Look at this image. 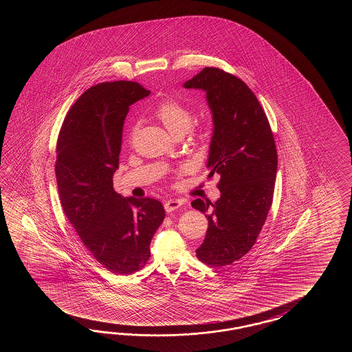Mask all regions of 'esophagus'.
<instances>
[{
    "label": "esophagus",
    "mask_w": 352,
    "mask_h": 352,
    "mask_svg": "<svg viewBox=\"0 0 352 352\" xmlns=\"http://www.w3.org/2000/svg\"><path fill=\"white\" fill-rule=\"evenodd\" d=\"M181 205H182V204H181V201H179V200L170 199V200H167V201L165 202V210L167 212H173L175 210L181 208Z\"/></svg>",
    "instance_id": "obj_1"
}]
</instances>
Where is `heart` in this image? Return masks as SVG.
Returning a JSON list of instances; mask_svg holds the SVG:
<instances>
[{
  "mask_svg": "<svg viewBox=\"0 0 352 352\" xmlns=\"http://www.w3.org/2000/svg\"><path fill=\"white\" fill-rule=\"evenodd\" d=\"M156 117L164 123L171 135L181 129H188L192 123L190 111L175 99H166L161 102L156 109Z\"/></svg>",
  "mask_w": 352,
  "mask_h": 352,
  "instance_id": "b5f03b06",
  "label": "heart"
}]
</instances>
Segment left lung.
<instances>
[{
    "label": "left lung",
    "instance_id": "obj_1",
    "mask_svg": "<svg viewBox=\"0 0 352 352\" xmlns=\"http://www.w3.org/2000/svg\"><path fill=\"white\" fill-rule=\"evenodd\" d=\"M201 89L212 116V135L206 167L220 175L215 204L191 202L209 220L205 239L196 249L211 267L238 261L254 245L268 215L278 157L270 122L245 82L217 67H204L184 82Z\"/></svg>",
    "mask_w": 352,
    "mask_h": 352
}]
</instances>
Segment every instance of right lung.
<instances>
[{
	"label": "right lung",
	"instance_id": "1",
	"mask_svg": "<svg viewBox=\"0 0 352 352\" xmlns=\"http://www.w3.org/2000/svg\"><path fill=\"white\" fill-rule=\"evenodd\" d=\"M150 93L126 80L91 87L69 109L56 144L63 210L90 254L116 274L142 268L165 219L158 200L123 197L113 188L129 105Z\"/></svg>",
	"mask_w": 352,
	"mask_h": 352
}]
</instances>
